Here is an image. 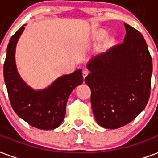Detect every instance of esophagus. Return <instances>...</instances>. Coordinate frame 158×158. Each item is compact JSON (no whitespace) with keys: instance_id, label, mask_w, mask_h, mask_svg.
Instances as JSON below:
<instances>
[{"instance_id":"obj_1","label":"esophagus","mask_w":158,"mask_h":158,"mask_svg":"<svg viewBox=\"0 0 158 158\" xmlns=\"http://www.w3.org/2000/svg\"><path fill=\"white\" fill-rule=\"evenodd\" d=\"M88 71L87 70H83L82 72V76H83V78H85V77L88 75Z\"/></svg>"}]
</instances>
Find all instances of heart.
Instances as JSON below:
<instances>
[{
	"instance_id": "1",
	"label": "heart",
	"mask_w": 158,
	"mask_h": 158,
	"mask_svg": "<svg viewBox=\"0 0 158 158\" xmlns=\"http://www.w3.org/2000/svg\"><path fill=\"white\" fill-rule=\"evenodd\" d=\"M106 35H107L106 32L101 31V32H100V34H99V38H100V39H105V38L106 37Z\"/></svg>"
}]
</instances>
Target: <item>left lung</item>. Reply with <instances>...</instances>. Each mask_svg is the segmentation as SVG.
<instances>
[{
	"instance_id": "8db88e82",
	"label": "left lung",
	"mask_w": 158,
	"mask_h": 158,
	"mask_svg": "<svg viewBox=\"0 0 158 158\" xmlns=\"http://www.w3.org/2000/svg\"><path fill=\"white\" fill-rule=\"evenodd\" d=\"M123 42L87 64L85 82L91 90L95 118L106 129L123 127L146 107L151 91L152 61L143 35L124 23Z\"/></svg>"
}]
</instances>
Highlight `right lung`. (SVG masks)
Masks as SVG:
<instances>
[{"instance_id": "obj_1", "label": "right lung", "mask_w": 158, "mask_h": 158, "mask_svg": "<svg viewBox=\"0 0 158 158\" xmlns=\"http://www.w3.org/2000/svg\"><path fill=\"white\" fill-rule=\"evenodd\" d=\"M24 29V25L20 27L7 46L3 73L10 101L17 115L29 124L44 130L54 129L65 118L70 94L82 84V71L62 76L44 90L32 89L22 80L15 65V47Z\"/></svg>"}]
</instances>
